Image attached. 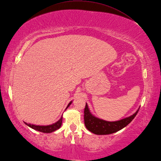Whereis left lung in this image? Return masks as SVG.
<instances>
[{
  "mask_svg": "<svg viewBox=\"0 0 161 161\" xmlns=\"http://www.w3.org/2000/svg\"><path fill=\"white\" fill-rule=\"evenodd\" d=\"M139 109L134 114L126 117V118L115 121H108L94 116L90 112L87 104L86 103L84 111L85 125L87 130L93 132V134L98 135L112 134V133L121 130L124 127H126L128 124H130L136 115Z\"/></svg>",
  "mask_w": 161,
  "mask_h": 161,
  "instance_id": "8db88e82",
  "label": "left lung"
}]
</instances>
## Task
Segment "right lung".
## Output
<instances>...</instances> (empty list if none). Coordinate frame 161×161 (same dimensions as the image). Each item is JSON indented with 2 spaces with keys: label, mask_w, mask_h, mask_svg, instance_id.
I'll list each match as a JSON object with an SVG mask.
<instances>
[{
  "label": "right lung",
  "mask_w": 161,
  "mask_h": 161,
  "mask_svg": "<svg viewBox=\"0 0 161 161\" xmlns=\"http://www.w3.org/2000/svg\"><path fill=\"white\" fill-rule=\"evenodd\" d=\"M72 101L70 102L65 109H67L69 107V105L72 104ZM62 119H63V117L61 116L59 120H58L57 122H55L54 124H53L48 125V126H37V125L27 124L26 122H25V124L26 125H27L29 127L34 129V130H35L40 131L42 132H44V133H50V132H53L54 131L58 130V128H60V127L61 126V124H62Z\"/></svg>",
  "instance_id": "add662e5"
}]
</instances>
